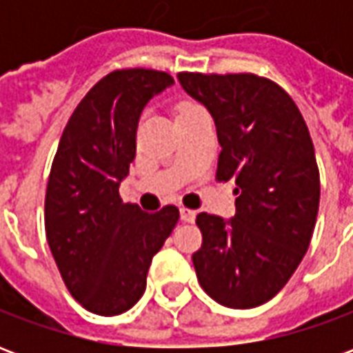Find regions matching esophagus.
<instances>
[{"instance_id":"1","label":"esophagus","mask_w":353,"mask_h":353,"mask_svg":"<svg viewBox=\"0 0 353 353\" xmlns=\"http://www.w3.org/2000/svg\"><path fill=\"white\" fill-rule=\"evenodd\" d=\"M179 215H181V221L192 223L194 217H196V212L194 210H189V208H179Z\"/></svg>"}]
</instances>
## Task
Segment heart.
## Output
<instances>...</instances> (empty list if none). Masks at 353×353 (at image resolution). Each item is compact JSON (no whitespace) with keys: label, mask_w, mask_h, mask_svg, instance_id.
Instances as JSON below:
<instances>
[{"label":"heart","mask_w":353,"mask_h":353,"mask_svg":"<svg viewBox=\"0 0 353 353\" xmlns=\"http://www.w3.org/2000/svg\"><path fill=\"white\" fill-rule=\"evenodd\" d=\"M192 108H196V105H194V103H179V105H177V113H181V111H187V109H192Z\"/></svg>","instance_id":"1"}]
</instances>
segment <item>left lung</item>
Returning a JSON list of instances; mask_svg holds the SVG:
<instances>
[{"mask_svg":"<svg viewBox=\"0 0 353 353\" xmlns=\"http://www.w3.org/2000/svg\"><path fill=\"white\" fill-rule=\"evenodd\" d=\"M214 117L221 145L217 179L234 181L236 214L196 215L202 248L192 253L200 285L229 308H255L280 291L310 245L319 172L295 101L253 73H177Z\"/></svg>","mask_w":353,"mask_h":353,"instance_id":"8db88e82","label":"left lung"}]
</instances>
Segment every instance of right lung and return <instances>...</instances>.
Masks as SVG:
<instances>
[{
	"label": "right lung",
	"instance_id": "right-lung-1",
	"mask_svg": "<svg viewBox=\"0 0 353 353\" xmlns=\"http://www.w3.org/2000/svg\"><path fill=\"white\" fill-rule=\"evenodd\" d=\"M172 85L168 73L143 68L105 75L70 117L50 166V253L73 299L100 316L123 314L141 299L153 255L179 219L176 206L147 214L119 196L136 157L139 115Z\"/></svg>",
	"mask_w": 353,
	"mask_h": 353
}]
</instances>
